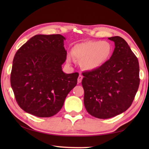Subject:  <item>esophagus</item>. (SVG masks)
Listing matches in <instances>:
<instances>
[{"label":"esophagus","mask_w":149,"mask_h":149,"mask_svg":"<svg viewBox=\"0 0 149 149\" xmlns=\"http://www.w3.org/2000/svg\"><path fill=\"white\" fill-rule=\"evenodd\" d=\"M82 79H83V76H82V75H79L78 79H77L78 83H81V81H82Z\"/></svg>","instance_id":"34e87169"}]
</instances>
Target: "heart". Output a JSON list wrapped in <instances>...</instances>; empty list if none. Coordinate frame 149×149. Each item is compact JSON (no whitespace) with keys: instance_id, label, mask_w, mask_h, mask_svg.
I'll return each instance as SVG.
<instances>
[{"instance_id":"1","label":"heart","mask_w":149,"mask_h":149,"mask_svg":"<svg viewBox=\"0 0 149 149\" xmlns=\"http://www.w3.org/2000/svg\"><path fill=\"white\" fill-rule=\"evenodd\" d=\"M112 52V45L106 41H87L76 44L72 50L73 56L81 61V66L86 70L100 68L109 59ZM66 59L71 63L72 56L68 54Z\"/></svg>"}]
</instances>
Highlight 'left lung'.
<instances>
[{"label": "left lung", "mask_w": 149, "mask_h": 149, "mask_svg": "<svg viewBox=\"0 0 149 149\" xmlns=\"http://www.w3.org/2000/svg\"><path fill=\"white\" fill-rule=\"evenodd\" d=\"M115 43L112 56L105 64L83 73L84 104L94 117L107 119L131 106L140 84L138 60L124 39L108 38Z\"/></svg>", "instance_id": "1"}]
</instances>
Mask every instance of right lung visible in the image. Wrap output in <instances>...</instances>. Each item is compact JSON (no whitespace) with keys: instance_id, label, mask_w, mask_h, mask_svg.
I'll return each instance as SVG.
<instances>
[{"instance_id":"add662e5","label":"right lung","mask_w":149,"mask_h":149,"mask_svg":"<svg viewBox=\"0 0 149 149\" xmlns=\"http://www.w3.org/2000/svg\"><path fill=\"white\" fill-rule=\"evenodd\" d=\"M65 38L61 34H38L16 52L11 86L16 100L27 113L50 117L58 113L68 93L76 86L79 74H65Z\"/></svg>"}]
</instances>
